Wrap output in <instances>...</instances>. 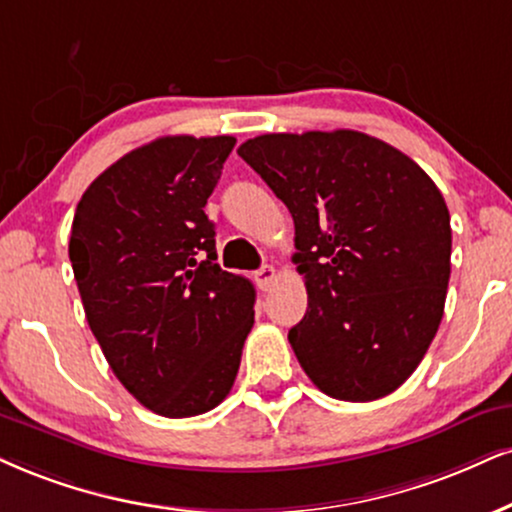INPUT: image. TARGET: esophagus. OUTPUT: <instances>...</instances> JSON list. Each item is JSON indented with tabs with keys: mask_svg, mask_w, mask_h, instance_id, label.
<instances>
[{
	"mask_svg": "<svg viewBox=\"0 0 512 512\" xmlns=\"http://www.w3.org/2000/svg\"><path fill=\"white\" fill-rule=\"evenodd\" d=\"M254 280L258 282V287H261V289H270V285L275 282V268L273 266L258 268L254 273Z\"/></svg>",
	"mask_w": 512,
	"mask_h": 512,
	"instance_id": "1",
	"label": "esophagus"
}]
</instances>
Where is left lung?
Instances as JSON below:
<instances>
[{
  "instance_id": "8db88e82",
  "label": "left lung",
  "mask_w": 512,
  "mask_h": 512,
  "mask_svg": "<svg viewBox=\"0 0 512 512\" xmlns=\"http://www.w3.org/2000/svg\"><path fill=\"white\" fill-rule=\"evenodd\" d=\"M237 154L294 218L308 308L289 344L315 387L375 401L413 375L444 315L451 216L430 175L356 130L273 132Z\"/></svg>"
}]
</instances>
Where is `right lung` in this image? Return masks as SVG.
<instances>
[{
	"label": "right lung",
	"mask_w": 512,
	"mask_h": 512,
	"mask_svg": "<svg viewBox=\"0 0 512 512\" xmlns=\"http://www.w3.org/2000/svg\"><path fill=\"white\" fill-rule=\"evenodd\" d=\"M235 137L132 149L85 189L68 256L113 375L163 418L216 408L235 384L256 289L216 263L204 213Z\"/></svg>",
	"instance_id": "1"
}]
</instances>
